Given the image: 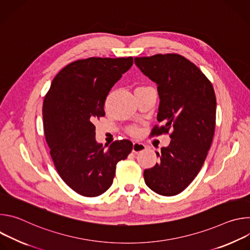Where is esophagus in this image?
<instances>
[{
	"mask_svg": "<svg viewBox=\"0 0 250 250\" xmlns=\"http://www.w3.org/2000/svg\"><path fill=\"white\" fill-rule=\"evenodd\" d=\"M146 148V145L141 144V142H133V146H132V152L134 153H137V152H140V151H144L145 149Z\"/></svg>",
	"mask_w": 250,
	"mask_h": 250,
	"instance_id": "34e87169",
	"label": "esophagus"
}]
</instances>
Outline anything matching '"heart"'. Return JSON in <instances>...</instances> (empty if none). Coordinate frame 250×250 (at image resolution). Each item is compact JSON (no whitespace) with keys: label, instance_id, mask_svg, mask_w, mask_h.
I'll return each mask as SVG.
<instances>
[{"label":"heart","instance_id":"obj_1","mask_svg":"<svg viewBox=\"0 0 250 250\" xmlns=\"http://www.w3.org/2000/svg\"><path fill=\"white\" fill-rule=\"evenodd\" d=\"M136 131H137L136 129H131V132H132V133H136Z\"/></svg>","mask_w":250,"mask_h":250}]
</instances>
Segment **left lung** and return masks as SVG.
Masks as SVG:
<instances>
[{
    "instance_id": "obj_1",
    "label": "left lung",
    "mask_w": 250,
    "mask_h": 250,
    "mask_svg": "<svg viewBox=\"0 0 250 250\" xmlns=\"http://www.w3.org/2000/svg\"><path fill=\"white\" fill-rule=\"evenodd\" d=\"M138 69L157 85L160 99L153 133L171 130L168 146L156 154L160 161L144 172L149 189L162 196L184 191L201 170L216 125V95L208 79L179 54L135 57Z\"/></svg>"
}]
</instances>
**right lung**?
I'll return each instance as SVG.
<instances>
[{"mask_svg": "<svg viewBox=\"0 0 250 250\" xmlns=\"http://www.w3.org/2000/svg\"><path fill=\"white\" fill-rule=\"evenodd\" d=\"M132 57H91L64 67L43 102V126L55 168L76 193L97 197L114 181L117 163L132 150V142L116 140L105 148L96 140V119L104 116V101L132 66Z\"/></svg>", "mask_w": 250, "mask_h": 250, "instance_id": "right-lung-1", "label": "right lung"}]
</instances>
